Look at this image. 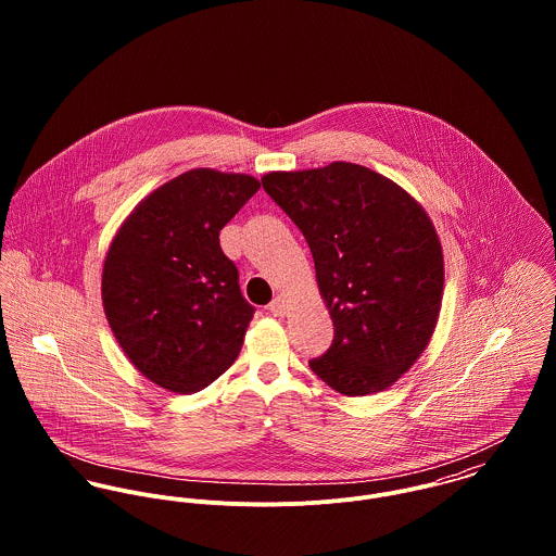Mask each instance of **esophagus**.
<instances>
[{"label": "esophagus", "mask_w": 556, "mask_h": 556, "mask_svg": "<svg viewBox=\"0 0 556 556\" xmlns=\"http://www.w3.org/2000/svg\"><path fill=\"white\" fill-rule=\"evenodd\" d=\"M287 311H289V306H287V302H285L282 298H276V300L269 304V313H271L274 317H285Z\"/></svg>", "instance_id": "1"}]
</instances>
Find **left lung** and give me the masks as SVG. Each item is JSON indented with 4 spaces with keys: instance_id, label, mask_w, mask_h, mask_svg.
Here are the masks:
<instances>
[{
    "instance_id": "8db88e82",
    "label": "left lung",
    "mask_w": 556,
    "mask_h": 556,
    "mask_svg": "<svg viewBox=\"0 0 556 556\" xmlns=\"http://www.w3.org/2000/svg\"><path fill=\"white\" fill-rule=\"evenodd\" d=\"M265 192L311 245L333 342L311 368L344 396L392 388L426 351L443 300V248L426 210L353 162L271 170Z\"/></svg>"
}]
</instances>
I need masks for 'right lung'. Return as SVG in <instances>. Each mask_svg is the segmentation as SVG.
<instances>
[{"instance_id": "add662e5", "label": "right lung", "mask_w": 556, "mask_h": 556, "mask_svg": "<svg viewBox=\"0 0 556 556\" xmlns=\"http://www.w3.org/2000/svg\"><path fill=\"white\" fill-rule=\"evenodd\" d=\"M261 188L245 173L192 168L122 223L102 267V306L126 357L152 383L194 394L238 359L254 308L223 227Z\"/></svg>"}]
</instances>
